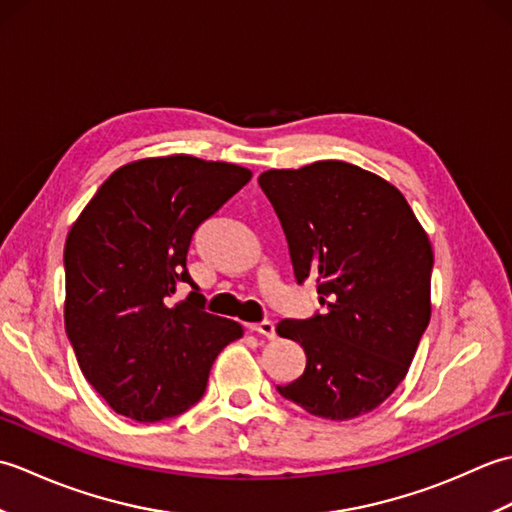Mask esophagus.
I'll list each match as a JSON object with an SVG mask.
<instances>
[{"instance_id": "esophagus-1", "label": "esophagus", "mask_w": 512, "mask_h": 512, "mask_svg": "<svg viewBox=\"0 0 512 512\" xmlns=\"http://www.w3.org/2000/svg\"><path fill=\"white\" fill-rule=\"evenodd\" d=\"M250 332H257L266 336V339H275V323L273 321H262V323H253L248 325Z\"/></svg>"}]
</instances>
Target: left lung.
I'll return each instance as SVG.
<instances>
[{
	"mask_svg": "<svg viewBox=\"0 0 512 512\" xmlns=\"http://www.w3.org/2000/svg\"><path fill=\"white\" fill-rule=\"evenodd\" d=\"M259 187L284 228L297 284L321 314L279 321L306 369L277 391L312 416L352 420L405 380L431 319L433 250L394 184L343 160L270 169Z\"/></svg>",
	"mask_w": 512,
	"mask_h": 512,
	"instance_id": "1",
	"label": "left lung"
}]
</instances>
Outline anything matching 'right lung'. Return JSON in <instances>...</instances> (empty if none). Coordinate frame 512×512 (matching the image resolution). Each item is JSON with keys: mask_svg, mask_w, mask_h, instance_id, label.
Masks as SVG:
<instances>
[{"mask_svg": "<svg viewBox=\"0 0 512 512\" xmlns=\"http://www.w3.org/2000/svg\"><path fill=\"white\" fill-rule=\"evenodd\" d=\"M187 154L116 169L65 239V332L88 383L116 413L158 422L187 411L211 365L244 334L204 310L187 270L191 237L250 180ZM180 283L194 290L170 306Z\"/></svg>", "mask_w": 512, "mask_h": 512, "instance_id": "obj_1", "label": "right lung"}]
</instances>
